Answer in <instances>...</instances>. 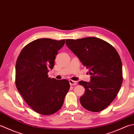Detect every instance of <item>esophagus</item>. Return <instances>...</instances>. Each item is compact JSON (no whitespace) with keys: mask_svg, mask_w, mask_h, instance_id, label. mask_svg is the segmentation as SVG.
<instances>
[{"mask_svg":"<svg viewBox=\"0 0 134 134\" xmlns=\"http://www.w3.org/2000/svg\"><path fill=\"white\" fill-rule=\"evenodd\" d=\"M69 82H70V84L71 86H72V85H76L77 84V82H75L74 81H72L71 80H69Z\"/></svg>","mask_w":134,"mask_h":134,"instance_id":"esophagus-1","label":"esophagus"}]
</instances>
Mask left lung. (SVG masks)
Instances as JSON below:
<instances>
[{"label": "left lung", "mask_w": 134, "mask_h": 134, "mask_svg": "<svg viewBox=\"0 0 134 134\" xmlns=\"http://www.w3.org/2000/svg\"><path fill=\"white\" fill-rule=\"evenodd\" d=\"M65 43L91 75L90 82L80 81L85 88L80 102L93 112L103 110L114 100L122 82V62L115 48L95 37L67 39Z\"/></svg>", "instance_id": "obj_1"}]
</instances>
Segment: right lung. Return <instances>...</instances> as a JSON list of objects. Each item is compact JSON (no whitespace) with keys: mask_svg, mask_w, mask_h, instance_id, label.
Masks as SVG:
<instances>
[{"mask_svg":"<svg viewBox=\"0 0 134 134\" xmlns=\"http://www.w3.org/2000/svg\"><path fill=\"white\" fill-rule=\"evenodd\" d=\"M64 43L65 39H38L27 44L17 58V89L28 106L39 114L51 115L59 110L70 89L68 80H57L48 75Z\"/></svg>","mask_w":134,"mask_h":134,"instance_id":"obj_1","label":"right lung"}]
</instances>
